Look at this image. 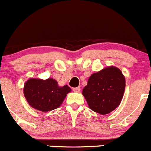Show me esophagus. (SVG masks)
<instances>
[{"instance_id": "34e87169", "label": "esophagus", "mask_w": 151, "mask_h": 151, "mask_svg": "<svg viewBox=\"0 0 151 151\" xmlns=\"http://www.w3.org/2000/svg\"><path fill=\"white\" fill-rule=\"evenodd\" d=\"M81 90L80 87H75V88H73V91H75V92H79Z\"/></svg>"}]
</instances>
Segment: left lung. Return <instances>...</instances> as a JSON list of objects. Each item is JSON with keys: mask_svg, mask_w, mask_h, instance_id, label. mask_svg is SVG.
Listing matches in <instances>:
<instances>
[{"mask_svg": "<svg viewBox=\"0 0 151 151\" xmlns=\"http://www.w3.org/2000/svg\"><path fill=\"white\" fill-rule=\"evenodd\" d=\"M125 86V77L122 71L110 66L90 76L82 94L90 109L106 115L120 105Z\"/></svg>", "mask_w": 151, "mask_h": 151, "instance_id": "left-lung-1", "label": "left lung"}]
</instances>
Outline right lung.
Wrapping results in <instances>:
<instances>
[{
	"label": "right lung",
	"mask_w": 151,
	"mask_h": 151,
	"mask_svg": "<svg viewBox=\"0 0 151 151\" xmlns=\"http://www.w3.org/2000/svg\"><path fill=\"white\" fill-rule=\"evenodd\" d=\"M24 95L32 108L42 112L57 109L71 89L68 85L60 86L53 78H29L24 86Z\"/></svg>",
	"instance_id": "right-lung-1"
}]
</instances>
